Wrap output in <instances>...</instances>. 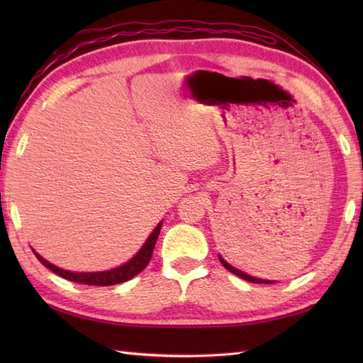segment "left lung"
Masks as SVG:
<instances>
[{
  "mask_svg": "<svg viewBox=\"0 0 363 363\" xmlns=\"http://www.w3.org/2000/svg\"><path fill=\"white\" fill-rule=\"evenodd\" d=\"M218 259H220V262L223 264V267H225L226 269H229L230 273L233 274H235V276H238V277H242V279H245V281H248V282H252V284H274V281H267V279H259V277H254V276H250V274H246V273H243V272H240V269L238 268H234L233 265H229L228 262L223 259L221 256H218Z\"/></svg>",
  "mask_w": 363,
  "mask_h": 363,
  "instance_id": "left-lung-1",
  "label": "left lung"
}]
</instances>
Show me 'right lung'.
<instances>
[{
  "instance_id": "1",
  "label": "right lung",
  "mask_w": 363,
  "mask_h": 363,
  "mask_svg": "<svg viewBox=\"0 0 363 363\" xmlns=\"http://www.w3.org/2000/svg\"><path fill=\"white\" fill-rule=\"evenodd\" d=\"M160 228H162V221L159 225L154 228L152 233L150 234V237L146 238V242L143 243V246L140 248L135 256L128 260L126 264H123L117 268L107 269V272H94V273H74L70 272V269H64L59 268L56 265L50 264L48 260L43 259L40 254L35 252V257L42 262V265H45L48 269H51L52 273L59 274L64 279H68L72 282H78V284H86V285H99V287H106V285H115V284H121L126 282L129 279H133L134 276H137L140 272L146 268V265L150 264V260L152 257V250L154 245L157 242V237L160 234Z\"/></svg>"
}]
</instances>
